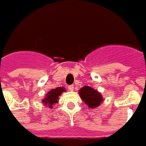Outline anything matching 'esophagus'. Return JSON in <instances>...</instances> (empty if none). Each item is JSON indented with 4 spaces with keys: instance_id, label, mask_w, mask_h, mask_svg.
Instances as JSON below:
<instances>
[{
    "instance_id": "34e87169",
    "label": "esophagus",
    "mask_w": 146,
    "mask_h": 146,
    "mask_svg": "<svg viewBox=\"0 0 146 146\" xmlns=\"http://www.w3.org/2000/svg\"><path fill=\"white\" fill-rule=\"evenodd\" d=\"M68 89L70 91H73V90H74V86H69Z\"/></svg>"
}]
</instances>
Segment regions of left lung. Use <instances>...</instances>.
<instances>
[{"mask_svg": "<svg viewBox=\"0 0 146 146\" xmlns=\"http://www.w3.org/2000/svg\"><path fill=\"white\" fill-rule=\"evenodd\" d=\"M78 94L86 105L89 108H96L104 101V98L100 92L90 86H85L79 89Z\"/></svg>", "mask_w": 146, "mask_h": 146, "instance_id": "obj_1", "label": "left lung"}]
</instances>
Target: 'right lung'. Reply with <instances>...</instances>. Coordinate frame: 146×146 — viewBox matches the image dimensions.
<instances>
[{"label": "right lung", "instance_id": "right-lung-1", "mask_svg": "<svg viewBox=\"0 0 146 146\" xmlns=\"http://www.w3.org/2000/svg\"><path fill=\"white\" fill-rule=\"evenodd\" d=\"M64 92H66L65 88H64V87H57L56 89H51L50 92H47L45 97L43 98V100H42V104H44V106H46L49 108L52 109L53 105L58 103L59 96Z\"/></svg>", "mask_w": 146, "mask_h": 146}]
</instances>
